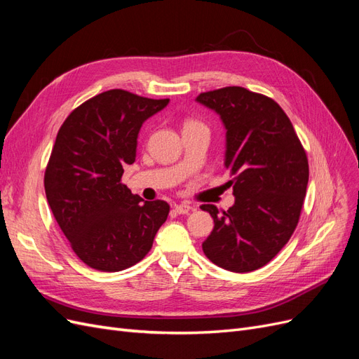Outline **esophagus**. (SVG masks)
I'll use <instances>...</instances> for the list:
<instances>
[{"instance_id":"obj_1","label":"esophagus","mask_w":359,"mask_h":359,"mask_svg":"<svg viewBox=\"0 0 359 359\" xmlns=\"http://www.w3.org/2000/svg\"><path fill=\"white\" fill-rule=\"evenodd\" d=\"M191 210H193V206L186 205V203H181V205H177V206H175V211H177L178 214H189Z\"/></svg>"}]
</instances>
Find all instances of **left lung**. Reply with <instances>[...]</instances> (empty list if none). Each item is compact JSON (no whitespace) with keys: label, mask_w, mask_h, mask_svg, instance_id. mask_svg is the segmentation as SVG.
Here are the masks:
<instances>
[{"label":"left lung","mask_w":359,"mask_h":359,"mask_svg":"<svg viewBox=\"0 0 359 359\" xmlns=\"http://www.w3.org/2000/svg\"><path fill=\"white\" fill-rule=\"evenodd\" d=\"M196 100L224 124L235 196L227 211L201 206L214 219L202 250L217 266L250 273L273 260L295 231L309 184L306 149L285 111L264 94L226 86Z\"/></svg>","instance_id":"left-lung-1"}]
</instances>
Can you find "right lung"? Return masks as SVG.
Instances as JSON below:
<instances>
[{"mask_svg":"<svg viewBox=\"0 0 359 359\" xmlns=\"http://www.w3.org/2000/svg\"><path fill=\"white\" fill-rule=\"evenodd\" d=\"M169 99L109 90L66 118L45 170L46 199L70 247L85 265L116 273L140 262L169 215L165 201H144L121 182L136 160L145 119Z\"/></svg>","mask_w":359,"mask_h":359,"instance_id":"add662e5","label":"right lung"}]
</instances>
